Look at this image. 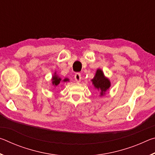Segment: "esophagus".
<instances>
[{
  "label": "esophagus",
  "mask_w": 155,
  "mask_h": 155,
  "mask_svg": "<svg viewBox=\"0 0 155 155\" xmlns=\"http://www.w3.org/2000/svg\"><path fill=\"white\" fill-rule=\"evenodd\" d=\"M74 79L77 82H80L81 81V75L80 73H76V74L74 75Z\"/></svg>",
  "instance_id": "34e87169"
}]
</instances>
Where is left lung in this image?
<instances>
[{"label":"left lung","instance_id":"8db88e82","mask_svg":"<svg viewBox=\"0 0 155 155\" xmlns=\"http://www.w3.org/2000/svg\"><path fill=\"white\" fill-rule=\"evenodd\" d=\"M92 84L96 89L101 91V96H103L106 91L109 90L111 86V82L107 77H104L103 72L101 69L96 70L95 77L92 80Z\"/></svg>","mask_w":155,"mask_h":155}]
</instances>
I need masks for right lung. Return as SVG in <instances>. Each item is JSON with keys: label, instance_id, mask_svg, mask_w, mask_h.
<instances>
[{"label": "right lung", "instance_id": "right-lung-1", "mask_svg": "<svg viewBox=\"0 0 155 155\" xmlns=\"http://www.w3.org/2000/svg\"><path fill=\"white\" fill-rule=\"evenodd\" d=\"M69 81L68 78H65V79L63 80L62 81H64V82H67V81ZM61 81V78H59L58 76L56 74V73H54V74L53 75V77L52 78V85H54V86H57L60 83V82Z\"/></svg>", "mask_w": 155, "mask_h": 155}]
</instances>
